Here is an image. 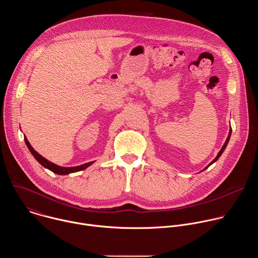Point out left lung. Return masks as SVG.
Returning a JSON list of instances; mask_svg holds the SVG:
<instances>
[{
    "label": "left lung",
    "instance_id": "obj_1",
    "mask_svg": "<svg viewBox=\"0 0 258 258\" xmlns=\"http://www.w3.org/2000/svg\"><path fill=\"white\" fill-rule=\"evenodd\" d=\"M231 134H232V130H230V133H229V137H228V139H227V141H226V143H225V144H224V146H223V148H222V149H220V151H219V152H218V154H217V156H216V157H215V158H214V159H213V160H212V161H211V163H210V164H212V163H213V162H215V161H216V160H217V159H218V158H219V156H220V155H222V154H223V152H224V150H225V149H226V147H227V145H228V143H229V140H230V137H231ZM210 164H209V165H210ZM209 165H208V166H209ZM208 166H207V167H208ZM207 167H206V168H207ZM206 168H205V169H206Z\"/></svg>",
    "mask_w": 258,
    "mask_h": 258
}]
</instances>
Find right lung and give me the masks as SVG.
Returning a JSON list of instances; mask_svg holds the SVG:
<instances>
[{
    "label": "right lung",
    "mask_w": 258,
    "mask_h": 258,
    "mask_svg": "<svg viewBox=\"0 0 258 258\" xmlns=\"http://www.w3.org/2000/svg\"><path fill=\"white\" fill-rule=\"evenodd\" d=\"M24 141H25V144L27 146V148L29 149V151L31 152V154L33 155V157L38 160L44 167L50 169L51 171L57 173V174H68V173H71V172H77V171H80V170H84L86 169L88 166H90L94 161L92 162H88L86 164H83V165H80V166H76V167H63V166H59V165H56L54 163H52L51 161L47 160L46 158H44L42 155H40L38 152H36L32 147L30 146L29 142L27 141L26 138H24Z\"/></svg>",
    "instance_id": "add662e5"
}]
</instances>
